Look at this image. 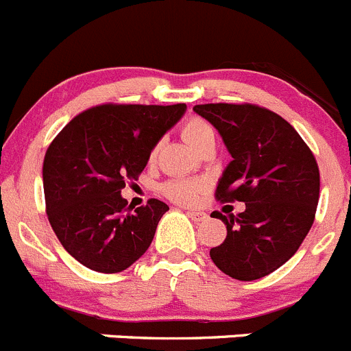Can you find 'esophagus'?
Returning <instances> with one entry per match:
<instances>
[{
    "instance_id": "obj_1",
    "label": "esophagus",
    "mask_w": 351,
    "mask_h": 351,
    "mask_svg": "<svg viewBox=\"0 0 351 351\" xmlns=\"http://www.w3.org/2000/svg\"><path fill=\"white\" fill-rule=\"evenodd\" d=\"M186 215H189V218L194 221H204L206 218H208V215L202 211H186Z\"/></svg>"
}]
</instances>
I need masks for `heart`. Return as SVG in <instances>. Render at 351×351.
Wrapping results in <instances>:
<instances>
[{"instance_id": "1", "label": "heart", "mask_w": 351, "mask_h": 351, "mask_svg": "<svg viewBox=\"0 0 351 351\" xmlns=\"http://www.w3.org/2000/svg\"><path fill=\"white\" fill-rule=\"evenodd\" d=\"M182 136L191 147L195 150L201 149L204 143L215 140V131L213 128L206 123L204 119L199 117H192L186 121L182 128ZM206 189V182L202 180H185V178H175L169 180L162 185V192L166 197L171 201L178 202V204H194L197 201L199 194Z\"/></svg>"}]
</instances>
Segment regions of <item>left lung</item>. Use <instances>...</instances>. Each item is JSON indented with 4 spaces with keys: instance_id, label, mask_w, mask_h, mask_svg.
<instances>
[{
    "instance_id": "left-lung-1",
    "label": "left lung",
    "mask_w": 351,
    "mask_h": 351,
    "mask_svg": "<svg viewBox=\"0 0 351 351\" xmlns=\"http://www.w3.org/2000/svg\"><path fill=\"white\" fill-rule=\"evenodd\" d=\"M194 112L218 130L232 160L216 199L244 202L237 216L216 213L227 239L209 251L223 274L256 280L282 267L310 232L320 175L312 150L279 114L253 104H204Z\"/></svg>"
}]
</instances>
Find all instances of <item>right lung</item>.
<instances>
[{
	"label": "right lung",
	"mask_w": 351,
	"mask_h": 351,
	"mask_svg": "<svg viewBox=\"0 0 351 351\" xmlns=\"http://www.w3.org/2000/svg\"><path fill=\"white\" fill-rule=\"evenodd\" d=\"M185 110V104H104L74 117L50 143L43 162L48 220L81 265L117 274L149 250L168 204L150 199L133 211L121 191Z\"/></svg>",
	"instance_id": "add662e5"
}]
</instances>
